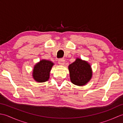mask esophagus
Instances as JSON below:
<instances>
[{
    "label": "esophagus",
    "mask_w": 123,
    "mask_h": 123,
    "mask_svg": "<svg viewBox=\"0 0 123 123\" xmlns=\"http://www.w3.org/2000/svg\"><path fill=\"white\" fill-rule=\"evenodd\" d=\"M58 63L60 65H64L65 63V60L63 59H60L58 60Z\"/></svg>",
    "instance_id": "esophagus-1"
}]
</instances>
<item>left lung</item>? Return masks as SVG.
Listing matches in <instances>:
<instances>
[{
	"instance_id": "left-lung-1",
	"label": "left lung",
	"mask_w": 123,
	"mask_h": 123,
	"mask_svg": "<svg viewBox=\"0 0 123 123\" xmlns=\"http://www.w3.org/2000/svg\"><path fill=\"white\" fill-rule=\"evenodd\" d=\"M69 70L71 81L77 86L86 85L92 76L90 65L80 59H77L74 62L70 64Z\"/></svg>"
}]
</instances>
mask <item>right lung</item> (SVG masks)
Returning a JSON list of instances; mask_svg holds the SVG:
<instances>
[{
    "instance_id": "add662e5",
    "label": "right lung",
    "mask_w": 123,
    "mask_h": 123,
    "mask_svg": "<svg viewBox=\"0 0 123 123\" xmlns=\"http://www.w3.org/2000/svg\"><path fill=\"white\" fill-rule=\"evenodd\" d=\"M53 63L50 61L43 60L36 64L34 68L33 76L36 81L44 82L48 81Z\"/></svg>"
}]
</instances>
